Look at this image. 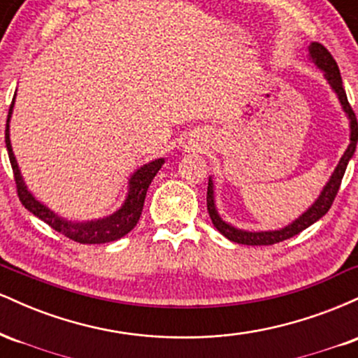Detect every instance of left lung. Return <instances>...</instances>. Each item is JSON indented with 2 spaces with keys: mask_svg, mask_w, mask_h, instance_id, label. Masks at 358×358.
<instances>
[{
  "mask_svg": "<svg viewBox=\"0 0 358 358\" xmlns=\"http://www.w3.org/2000/svg\"><path fill=\"white\" fill-rule=\"evenodd\" d=\"M308 52H310V60L313 62L320 71H323L324 79H327L328 84H330V87L334 89L336 97H338L340 104H342V109L345 110V114H347L348 121H350V145L347 146L343 156L340 158L338 165H336L334 173L330 176V180H328L327 185H324L322 193H320L318 199L315 200L313 205H311L306 212H303L296 220H293L291 224H287L286 227L279 229V231L249 232V231H242V229L234 227V225L227 224L225 220H222L219 212H217L215 199H213V182L212 178H208L207 210L212 219L213 227H215L222 236L227 237L229 241L237 242V244L273 245L276 244V242H282L289 239V237L296 236V234L305 231V229L310 227V225H313L316 220L322 219L324 213L330 210L336 193H338L340 183H342V178L345 175V170H347L348 162H350L353 153H355L357 141H358V122H357L355 113H353L350 104H348L347 94H345V89H343L342 76H340V71H338V65H336V62L334 57H331V53L328 52L322 43L313 42L310 47H308Z\"/></svg>",
  "mask_w": 358,
  "mask_h": 358,
  "instance_id": "left-lung-1",
  "label": "left lung"
}]
</instances>
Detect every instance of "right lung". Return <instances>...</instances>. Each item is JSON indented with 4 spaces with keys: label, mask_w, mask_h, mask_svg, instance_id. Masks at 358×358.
<instances>
[{
    "label": "right lung",
    "mask_w": 358,
    "mask_h": 358,
    "mask_svg": "<svg viewBox=\"0 0 358 358\" xmlns=\"http://www.w3.org/2000/svg\"><path fill=\"white\" fill-rule=\"evenodd\" d=\"M15 97L10 106V110H8L5 141H6L8 156H10L11 168H13V173H15L16 190H18L20 202L24 205V208L30 210L35 217H38L40 220H43L45 224L50 225L52 229H55L57 232H60L62 236L69 237V239L76 242H80V244H104V242H113V241L121 239V237H124L127 232L133 231L134 225L138 224L139 217H141L148 187H150L151 180L155 178V175L159 171V168L163 166L165 158H158L155 159V162L146 163V165L138 168V170L131 175L129 183H127L126 200L122 202L121 207H119L114 213H110L109 217L96 219V220H85V222L64 219V217H60L59 213L50 210L47 205L38 202V200L34 196V193L28 190L27 185H24L22 171H20L18 163H16L13 148H11V141H10V119H11V114H13Z\"/></svg>",
    "instance_id": "add662e5"
}]
</instances>
